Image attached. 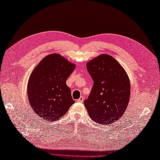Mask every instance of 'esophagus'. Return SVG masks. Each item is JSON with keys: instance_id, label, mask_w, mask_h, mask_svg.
<instances>
[{"instance_id": "1", "label": "esophagus", "mask_w": 160, "mask_h": 160, "mask_svg": "<svg viewBox=\"0 0 160 160\" xmlns=\"http://www.w3.org/2000/svg\"><path fill=\"white\" fill-rule=\"evenodd\" d=\"M84 101V98L83 96H81L79 99L77 100V102H82Z\"/></svg>"}]
</instances>
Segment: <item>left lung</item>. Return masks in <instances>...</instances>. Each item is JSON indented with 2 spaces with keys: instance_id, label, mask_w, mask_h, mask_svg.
I'll use <instances>...</instances> for the list:
<instances>
[{
  "instance_id": "obj_1",
  "label": "left lung",
  "mask_w": 160,
  "mask_h": 160,
  "mask_svg": "<svg viewBox=\"0 0 160 160\" xmlns=\"http://www.w3.org/2000/svg\"><path fill=\"white\" fill-rule=\"evenodd\" d=\"M87 68L93 85L84 104L94 122L109 125L118 120L127 108L131 93L128 76L121 64L108 54L90 60Z\"/></svg>"
}]
</instances>
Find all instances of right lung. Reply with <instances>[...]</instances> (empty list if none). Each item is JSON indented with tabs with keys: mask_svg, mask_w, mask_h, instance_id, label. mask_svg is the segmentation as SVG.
Returning a JSON list of instances; mask_svg holds the SVG:
<instances>
[{
	"mask_svg": "<svg viewBox=\"0 0 160 160\" xmlns=\"http://www.w3.org/2000/svg\"><path fill=\"white\" fill-rule=\"evenodd\" d=\"M76 68L58 53L45 56L30 75L28 97L38 117L56 121L66 114L75 101L66 80Z\"/></svg>",
	"mask_w": 160,
	"mask_h": 160,
	"instance_id": "add662e5",
	"label": "right lung"
}]
</instances>
